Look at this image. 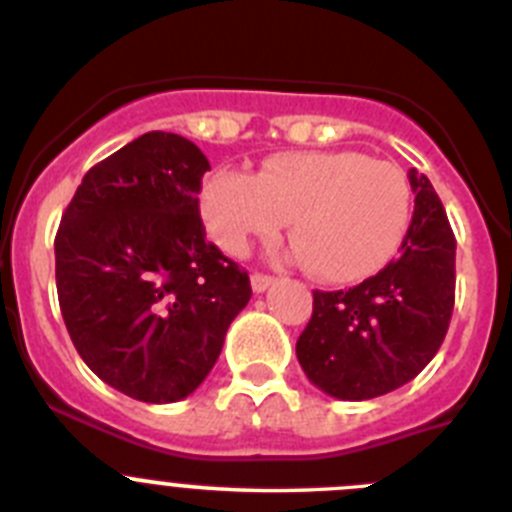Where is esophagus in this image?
Here are the masks:
<instances>
[{"instance_id":"obj_1","label":"esophagus","mask_w":512,"mask_h":512,"mask_svg":"<svg viewBox=\"0 0 512 512\" xmlns=\"http://www.w3.org/2000/svg\"><path fill=\"white\" fill-rule=\"evenodd\" d=\"M274 284H277V277H271V274H259V271H256L251 277L253 292H266V289L274 287Z\"/></svg>"}]
</instances>
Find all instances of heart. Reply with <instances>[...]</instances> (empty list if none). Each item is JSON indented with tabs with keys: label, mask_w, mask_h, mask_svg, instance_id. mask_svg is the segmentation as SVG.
Returning a JSON list of instances; mask_svg holds the SVG:
<instances>
[{
	"label": "heart",
	"mask_w": 512,
	"mask_h": 512,
	"mask_svg": "<svg viewBox=\"0 0 512 512\" xmlns=\"http://www.w3.org/2000/svg\"><path fill=\"white\" fill-rule=\"evenodd\" d=\"M207 233L241 256L253 238L271 241L292 217L295 259L325 282L372 277L400 251L413 215L405 171L359 151H295L259 174L220 169L200 197Z\"/></svg>",
	"instance_id": "b5f03b06"
}]
</instances>
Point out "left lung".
Returning <instances> with one entry per match:
<instances>
[{"mask_svg": "<svg viewBox=\"0 0 512 512\" xmlns=\"http://www.w3.org/2000/svg\"><path fill=\"white\" fill-rule=\"evenodd\" d=\"M415 210L400 256L346 292H312L297 359L338 400H372L418 377L454 310L456 238L428 176L410 169Z\"/></svg>", "mask_w": 512, "mask_h": 512, "instance_id": "obj_1", "label": "left lung"}]
</instances>
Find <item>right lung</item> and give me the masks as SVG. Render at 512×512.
<instances>
[{"instance_id": "right-lung-1", "label": "right lung", "mask_w": 512, "mask_h": 512, "mask_svg": "<svg viewBox=\"0 0 512 512\" xmlns=\"http://www.w3.org/2000/svg\"><path fill=\"white\" fill-rule=\"evenodd\" d=\"M205 153L140 135L87 171L56 233L63 323L84 364L140 402L192 395L251 300L243 269L205 238Z\"/></svg>"}]
</instances>
